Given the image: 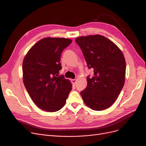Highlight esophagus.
I'll return each instance as SVG.
<instances>
[{
  "instance_id": "1",
  "label": "esophagus",
  "mask_w": 146,
  "mask_h": 146,
  "mask_svg": "<svg viewBox=\"0 0 146 146\" xmlns=\"http://www.w3.org/2000/svg\"><path fill=\"white\" fill-rule=\"evenodd\" d=\"M71 82H72V83L73 85H74L75 84H76V82H77V80H76V79H72Z\"/></svg>"
}]
</instances>
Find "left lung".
Here are the masks:
<instances>
[{"instance_id": "1", "label": "left lung", "mask_w": 146, "mask_h": 146, "mask_svg": "<svg viewBox=\"0 0 146 146\" xmlns=\"http://www.w3.org/2000/svg\"><path fill=\"white\" fill-rule=\"evenodd\" d=\"M94 76L87 77V87L80 92L86 105L95 111L108 108L124 85L126 63L118 46L104 36H81L75 40Z\"/></svg>"}]
</instances>
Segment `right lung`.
<instances>
[{
    "label": "right lung",
    "instance_id": "obj_1",
    "mask_svg": "<svg viewBox=\"0 0 146 146\" xmlns=\"http://www.w3.org/2000/svg\"><path fill=\"white\" fill-rule=\"evenodd\" d=\"M72 42L64 38H44L23 60V82L33 102L42 110L52 112L62 108L72 89L70 80L63 76L57 77L61 52Z\"/></svg>",
    "mask_w": 146,
    "mask_h": 146
}]
</instances>
